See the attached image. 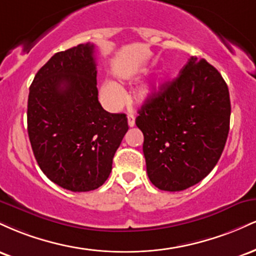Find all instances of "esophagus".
<instances>
[{
    "label": "esophagus",
    "instance_id": "obj_1",
    "mask_svg": "<svg viewBox=\"0 0 256 256\" xmlns=\"http://www.w3.org/2000/svg\"><path fill=\"white\" fill-rule=\"evenodd\" d=\"M128 126H130V128L134 126V116H131V114H128Z\"/></svg>",
    "mask_w": 256,
    "mask_h": 256
}]
</instances>
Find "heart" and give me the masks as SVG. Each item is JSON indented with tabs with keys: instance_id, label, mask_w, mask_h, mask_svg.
Instances as JSON below:
<instances>
[{
	"instance_id": "obj_1",
	"label": "heart",
	"mask_w": 256,
	"mask_h": 256,
	"mask_svg": "<svg viewBox=\"0 0 256 256\" xmlns=\"http://www.w3.org/2000/svg\"><path fill=\"white\" fill-rule=\"evenodd\" d=\"M158 88V82L154 80L152 83L143 85L142 88L137 90L136 98L138 101H146L148 100L152 94L156 91ZM100 96H101L102 102L110 110H118L122 106L125 101V92L122 88L116 82L107 80L100 86Z\"/></svg>"
}]
</instances>
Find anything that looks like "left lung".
<instances>
[{
    "label": "left lung",
    "instance_id": "obj_1",
    "mask_svg": "<svg viewBox=\"0 0 256 256\" xmlns=\"http://www.w3.org/2000/svg\"><path fill=\"white\" fill-rule=\"evenodd\" d=\"M136 118L150 182L182 192L210 174L230 128V95L216 67L192 56L174 80L146 100Z\"/></svg>",
    "mask_w": 256,
    "mask_h": 256
}]
</instances>
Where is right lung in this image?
Masks as SVG:
<instances>
[{
  "mask_svg": "<svg viewBox=\"0 0 256 256\" xmlns=\"http://www.w3.org/2000/svg\"><path fill=\"white\" fill-rule=\"evenodd\" d=\"M94 44H79L49 58L30 86L28 132L38 166L74 192L101 186L128 130L125 114L98 102Z\"/></svg>",
  "mask_w": 256,
  "mask_h": 256,
  "instance_id": "add662e5",
  "label": "right lung"
}]
</instances>
